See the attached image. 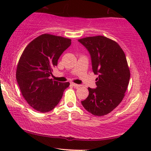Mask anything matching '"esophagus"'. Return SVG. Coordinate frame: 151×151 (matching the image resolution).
<instances>
[{
  "mask_svg": "<svg viewBox=\"0 0 151 151\" xmlns=\"http://www.w3.org/2000/svg\"><path fill=\"white\" fill-rule=\"evenodd\" d=\"M72 85L73 86H74V87H75V88H79V87H80V86H81L80 84H74V83H72Z\"/></svg>",
  "mask_w": 151,
  "mask_h": 151,
  "instance_id": "34e87169",
  "label": "esophagus"
}]
</instances>
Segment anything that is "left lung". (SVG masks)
<instances>
[{"label":"left lung","instance_id":"1","mask_svg":"<svg viewBox=\"0 0 151 151\" xmlns=\"http://www.w3.org/2000/svg\"><path fill=\"white\" fill-rule=\"evenodd\" d=\"M91 56L96 88H88L89 96L81 101L84 108L94 116L110 113L122 101L130 79L125 53L119 44L104 37L95 36L79 40Z\"/></svg>","mask_w":151,"mask_h":151}]
</instances>
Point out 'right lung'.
Wrapping results in <instances>:
<instances>
[{
  "mask_svg": "<svg viewBox=\"0 0 151 151\" xmlns=\"http://www.w3.org/2000/svg\"><path fill=\"white\" fill-rule=\"evenodd\" d=\"M71 45V40L43 34L28 44L18 62L16 79L20 91L30 106L48 112L58 104L69 82L50 79L53 69L63 52Z\"/></svg>",
  "mask_w": 151,
  "mask_h": 151,
  "instance_id": "obj_1",
  "label": "right lung"
}]
</instances>
